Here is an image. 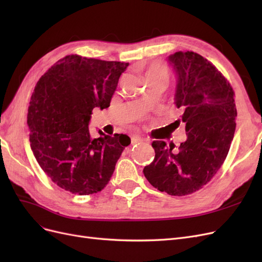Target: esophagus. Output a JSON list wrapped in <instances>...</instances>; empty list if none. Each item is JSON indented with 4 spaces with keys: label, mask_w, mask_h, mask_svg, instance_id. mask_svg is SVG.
Returning a JSON list of instances; mask_svg holds the SVG:
<instances>
[{
    "label": "esophagus",
    "mask_w": 262,
    "mask_h": 262,
    "mask_svg": "<svg viewBox=\"0 0 262 262\" xmlns=\"http://www.w3.org/2000/svg\"><path fill=\"white\" fill-rule=\"evenodd\" d=\"M144 142V140L142 139V138H140V137H132V139H131V143H132V145H139V144H141V143H143Z\"/></svg>",
    "instance_id": "1"
}]
</instances>
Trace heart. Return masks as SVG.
Returning <instances> with one entry per match:
<instances>
[{
  "mask_svg": "<svg viewBox=\"0 0 262 262\" xmlns=\"http://www.w3.org/2000/svg\"><path fill=\"white\" fill-rule=\"evenodd\" d=\"M170 76V71L162 62H154L148 67L146 72V80L147 78H157V80H164L167 82Z\"/></svg>",
  "mask_w": 262,
  "mask_h": 262,
  "instance_id": "obj_1",
  "label": "heart"
}]
</instances>
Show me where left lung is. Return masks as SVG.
<instances>
[{
  "instance_id": "obj_1",
  "label": "left lung",
  "mask_w": 262,
  "mask_h": 262,
  "mask_svg": "<svg viewBox=\"0 0 262 262\" xmlns=\"http://www.w3.org/2000/svg\"><path fill=\"white\" fill-rule=\"evenodd\" d=\"M168 62L177 76L175 104L182 112L176 122L186 124L187 140L178 152H172V143L153 141L154 161L143 172L160 191L180 196L207 185L223 165L234 138L237 110L231 84L202 55L178 51Z\"/></svg>"
}]
</instances>
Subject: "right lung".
<instances>
[{
	"label": "right lung",
	"mask_w": 262,
	"mask_h": 262,
	"mask_svg": "<svg viewBox=\"0 0 262 262\" xmlns=\"http://www.w3.org/2000/svg\"><path fill=\"white\" fill-rule=\"evenodd\" d=\"M129 63L67 55L37 82L28 107L30 147L55 185L74 194L101 191L131 140L125 134L93 139L94 108L110 105Z\"/></svg>",
	"instance_id": "obj_1"
}]
</instances>
